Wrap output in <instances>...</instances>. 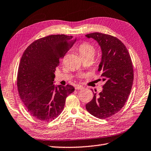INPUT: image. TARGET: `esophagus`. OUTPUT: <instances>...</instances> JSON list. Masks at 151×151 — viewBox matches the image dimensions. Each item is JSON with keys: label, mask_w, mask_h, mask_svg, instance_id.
<instances>
[{"label": "esophagus", "mask_w": 151, "mask_h": 151, "mask_svg": "<svg viewBox=\"0 0 151 151\" xmlns=\"http://www.w3.org/2000/svg\"><path fill=\"white\" fill-rule=\"evenodd\" d=\"M75 89L76 90H83V89H84V87L81 86V85H76L75 87Z\"/></svg>", "instance_id": "34e87169"}]
</instances>
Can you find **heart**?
<instances>
[{"mask_svg":"<svg viewBox=\"0 0 151 151\" xmlns=\"http://www.w3.org/2000/svg\"><path fill=\"white\" fill-rule=\"evenodd\" d=\"M78 52L81 58L90 57L93 58L95 53V48L93 45L88 43L81 44L78 48Z\"/></svg>","mask_w":151,"mask_h":151,"instance_id":"b5f03b06","label":"heart"}]
</instances>
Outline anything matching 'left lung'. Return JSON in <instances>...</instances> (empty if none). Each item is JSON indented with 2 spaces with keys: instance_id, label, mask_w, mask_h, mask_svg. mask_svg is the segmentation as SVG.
I'll return each instance as SVG.
<instances>
[{
  "instance_id": "1",
  "label": "left lung",
  "mask_w": 151,
  "mask_h": 151,
  "mask_svg": "<svg viewBox=\"0 0 151 151\" xmlns=\"http://www.w3.org/2000/svg\"><path fill=\"white\" fill-rule=\"evenodd\" d=\"M85 36L95 40L101 47L98 71L105 82L98 95L92 90L93 98L86 109L93 116L104 119L119 112L127 101L133 82V64L127 48L118 38L101 32Z\"/></svg>"
}]
</instances>
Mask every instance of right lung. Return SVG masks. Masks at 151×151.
I'll use <instances>...</instances> for the list:
<instances>
[{
	"mask_svg": "<svg viewBox=\"0 0 151 151\" xmlns=\"http://www.w3.org/2000/svg\"><path fill=\"white\" fill-rule=\"evenodd\" d=\"M72 36L56 35L36 40L21 58L17 86L27 111L41 121L52 120L63 111L66 98L73 86L54 84V72L72 44Z\"/></svg>",
	"mask_w": 151,
	"mask_h": 151,
	"instance_id": "add662e5",
	"label": "right lung"
}]
</instances>
